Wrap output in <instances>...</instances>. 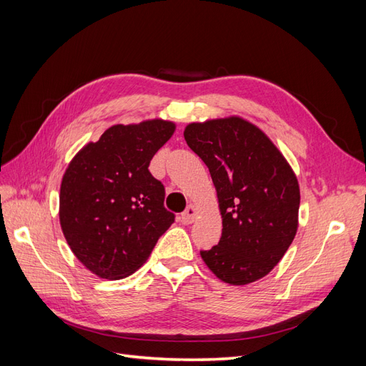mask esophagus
<instances>
[{
	"label": "esophagus",
	"instance_id": "esophagus-1",
	"mask_svg": "<svg viewBox=\"0 0 366 366\" xmlns=\"http://www.w3.org/2000/svg\"><path fill=\"white\" fill-rule=\"evenodd\" d=\"M197 215H198V210H197V207L194 206V204H189L186 207V210L182 214V223L183 224H191V223H194V221L197 219Z\"/></svg>",
	"mask_w": 366,
	"mask_h": 366
}]
</instances>
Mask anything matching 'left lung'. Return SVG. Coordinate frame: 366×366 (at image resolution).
Segmentation results:
<instances>
[{"instance_id":"1","label":"left lung","mask_w":366,"mask_h":366,"mask_svg":"<svg viewBox=\"0 0 366 366\" xmlns=\"http://www.w3.org/2000/svg\"><path fill=\"white\" fill-rule=\"evenodd\" d=\"M184 140L209 168L223 219L217 246L200 252L218 280L247 285L269 274L295 239L301 191L265 132L239 116L192 122Z\"/></svg>"}]
</instances>
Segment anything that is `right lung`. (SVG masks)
<instances>
[{
  "mask_svg": "<svg viewBox=\"0 0 366 366\" xmlns=\"http://www.w3.org/2000/svg\"><path fill=\"white\" fill-rule=\"evenodd\" d=\"M175 131L164 119L113 125L88 142L61 182L59 223L74 257L102 280H122L147 262L174 223L164 187L148 171Z\"/></svg>",
  "mask_w": 366,
  "mask_h": 366,
  "instance_id": "1",
  "label": "right lung"
}]
</instances>
